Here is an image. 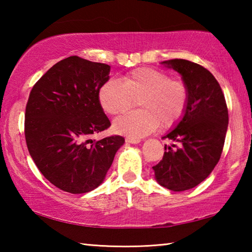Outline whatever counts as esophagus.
Instances as JSON below:
<instances>
[{
  "label": "esophagus",
  "instance_id": "34e87169",
  "mask_svg": "<svg viewBox=\"0 0 252 252\" xmlns=\"http://www.w3.org/2000/svg\"><path fill=\"white\" fill-rule=\"evenodd\" d=\"M140 141H141L140 139H132V138H126V143H127V144H136V143H139Z\"/></svg>",
  "mask_w": 252,
  "mask_h": 252
}]
</instances>
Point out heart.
I'll return each mask as SVG.
<instances>
[{
	"label": "heart",
	"instance_id": "1",
	"mask_svg": "<svg viewBox=\"0 0 252 252\" xmlns=\"http://www.w3.org/2000/svg\"><path fill=\"white\" fill-rule=\"evenodd\" d=\"M102 108L111 116L126 112L139 101L141 111L130 112L113 122L119 134L140 139L158 126L171 127L185 116L189 90L181 80L171 79L153 67H139L119 80H109L99 92Z\"/></svg>",
	"mask_w": 252,
	"mask_h": 252
}]
</instances>
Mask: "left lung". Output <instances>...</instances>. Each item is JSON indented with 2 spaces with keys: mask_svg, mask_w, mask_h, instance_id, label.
<instances>
[{
  "mask_svg": "<svg viewBox=\"0 0 252 252\" xmlns=\"http://www.w3.org/2000/svg\"><path fill=\"white\" fill-rule=\"evenodd\" d=\"M161 64L181 74L189 102L177 126L163 136L180 147L164 146L163 158L152 169L159 185L185 191L201 183L219 162L228 129V108L220 84L206 67L183 59Z\"/></svg>",
  "mask_w": 252,
  "mask_h": 252,
  "instance_id": "obj_1",
  "label": "left lung"
}]
</instances>
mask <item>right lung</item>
I'll list each match as a JSON object with an SVG mask.
<instances>
[{"mask_svg": "<svg viewBox=\"0 0 252 252\" xmlns=\"http://www.w3.org/2000/svg\"><path fill=\"white\" fill-rule=\"evenodd\" d=\"M110 65L69 57L34 84L25 109V141L37 169L59 189L85 193L103 182L120 135L95 141L90 136L111 126L99 92Z\"/></svg>", "mask_w": 252, "mask_h": 252, "instance_id": "obj_1", "label": "right lung"}]
</instances>
